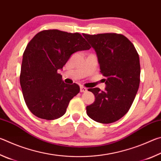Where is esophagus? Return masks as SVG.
<instances>
[{"mask_svg": "<svg viewBox=\"0 0 161 161\" xmlns=\"http://www.w3.org/2000/svg\"><path fill=\"white\" fill-rule=\"evenodd\" d=\"M87 91V89L85 88V87H84L82 86H80V92H86Z\"/></svg>", "mask_w": 161, "mask_h": 161, "instance_id": "obj_1", "label": "esophagus"}]
</instances>
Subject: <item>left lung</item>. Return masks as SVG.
Returning a JSON list of instances; mask_svg holds the SVG:
<instances>
[{
	"label": "left lung",
	"mask_w": 161,
	"mask_h": 161,
	"mask_svg": "<svg viewBox=\"0 0 161 161\" xmlns=\"http://www.w3.org/2000/svg\"><path fill=\"white\" fill-rule=\"evenodd\" d=\"M97 53L106 88L89 89L95 101L86 107L89 118L102 124L114 123L131 107L140 84L139 56L132 42L123 35L83 34Z\"/></svg>",
	"instance_id": "1"
}]
</instances>
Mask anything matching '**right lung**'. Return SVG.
<instances>
[{"label": "right lung", "instance_id": "1", "mask_svg": "<svg viewBox=\"0 0 161 161\" xmlns=\"http://www.w3.org/2000/svg\"><path fill=\"white\" fill-rule=\"evenodd\" d=\"M90 48L80 33L58 30L38 32L30 41L23 53L20 82L27 107L35 116L54 120L64 115L80 89L77 84H65L58 70L73 53Z\"/></svg>", "mask_w": 161, "mask_h": 161}]
</instances>
